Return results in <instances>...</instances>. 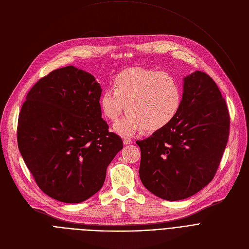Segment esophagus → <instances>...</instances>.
Listing matches in <instances>:
<instances>
[{
  "label": "esophagus",
  "mask_w": 249,
  "mask_h": 249,
  "mask_svg": "<svg viewBox=\"0 0 249 249\" xmlns=\"http://www.w3.org/2000/svg\"><path fill=\"white\" fill-rule=\"evenodd\" d=\"M131 142H132V141H131V140H129V139H124V145L130 144Z\"/></svg>",
  "instance_id": "obj_1"
}]
</instances>
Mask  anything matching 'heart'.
I'll return each mask as SVG.
<instances>
[{"instance_id":"obj_1","label":"heart","mask_w":249,"mask_h":249,"mask_svg":"<svg viewBox=\"0 0 249 249\" xmlns=\"http://www.w3.org/2000/svg\"><path fill=\"white\" fill-rule=\"evenodd\" d=\"M113 89L100 97L105 117L116 121L126 107L127 114L118 121L114 130L131 136L142 130L155 131L167 126L178 115L183 93L178 81L167 72L143 67L126 68L112 82Z\"/></svg>"}]
</instances>
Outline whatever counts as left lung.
Instances as JSON below:
<instances>
[{
	"instance_id": "1",
	"label": "left lung",
	"mask_w": 249,
	"mask_h": 249,
	"mask_svg": "<svg viewBox=\"0 0 249 249\" xmlns=\"http://www.w3.org/2000/svg\"><path fill=\"white\" fill-rule=\"evenodd\" d=\"M230 124L226 100L215 82L202 71L185 77L177 117L136 142L142 151L140 177L144 187L168 201L195 195L216 173Z\"/></svg>"
}]
</instances>
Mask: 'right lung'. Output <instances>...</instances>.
<instances>
[{"label": "right lung", "instance_id": "obj_1", "mask_svg": "<svg viewBox=\"0 0 249 249\" xmlns=\"http://www.w3.org/2000/svg\"><path fill=\"white\" fill-rule=\"evenodd\" d=\"M101 94L94 76L67 66L39 79L26 95L18 149L37 186L55 200L75 204L95 195L123 149L102 119Z\"/></svg>", "mask_w": 249, "mask_h": 249}]
</instances>
